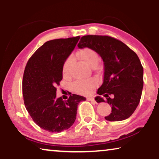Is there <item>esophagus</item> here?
Wrapping results in <instances>:
<instances>
[{
    "mask_svg": "<svg viewBox=\"0 0 159 159\" xmlns=\"http://www.w3.org/2000/svg\"><path fill=\"white\" fill-rule=\"evenodd\" d=\"M87 100H88V101H90L91 102H93V103H95V99L93 98H87Z\"/></svg>",
    "mask_w": 159,
    "mask_h": 159,
    "instance_id": "1",
    "label": "esophagus"
}]
</instances>
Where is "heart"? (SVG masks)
Wrapping results in <instances>:
<instances>
[{
	"label": "heart",
	"instance_id": "obj_1",
	"mask_svg": "<svg viewBox=\"0 0 159 159\" xmlns=\"http://www.w3.org/2000/svg\"><path fill=\"white\" fill-rule=\"evenodd\" d=\"M76 56L80 60L85 63L89 66L98 68L96 66L99 60V56L94 49L91 48H84L78 51L76 53ZM71 59L67 58L65 61L62 66V74L64 77L69 75V69H70ZM97 82L94 79L88 80H77L72 84V88L76 93L84 94L88 93L96 86Z\"/></svg>",
	"mask_w": 159,
	"mask_h": 159
}]
</instances>
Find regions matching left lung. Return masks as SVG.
<instances>
[{"mask_svg": "<svg viewBox=\"0 0 159 159\" xmlns=\"http://www.w3.org/2000/svg\"><path fill=\"white\" fill-rule=\"evenodd\" d=\"M77 46L91 48L103 58V81L97 93L103 95L111 106V112L105 119L116 121L129 118L140 103L143 88V68L138 55L121 41L108 35H84ZM95 100L105 102L100 96Z\"/></svg>", "mask_w": 159, "mask_h": 159, "instance_id": "left-lung-1", "label": "left lung"}]
</instances>
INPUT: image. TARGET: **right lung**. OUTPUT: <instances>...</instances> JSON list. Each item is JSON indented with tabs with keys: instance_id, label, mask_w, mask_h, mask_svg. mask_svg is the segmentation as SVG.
<instances>
[{
	"instance_id": "right-lung-1",
	"label": "right lung",
	"mask_w": 159,
	"mask_h": 159,
	"mask_svg": "<svg viewBox=\"0 0 159 159\" xmlns=\"http://www.w3.org/2000/svg\"><path fill=\"white\" fill-rule=\"evenodd\" d=\"M80 37L47 41L28 60L23 75L22 93L26 109L34 123L50 132L69 129L76 119L78 104L86 98L71 95L56 98V86L63 78L62 66Z\"/></svg>"
}]
</instances>
